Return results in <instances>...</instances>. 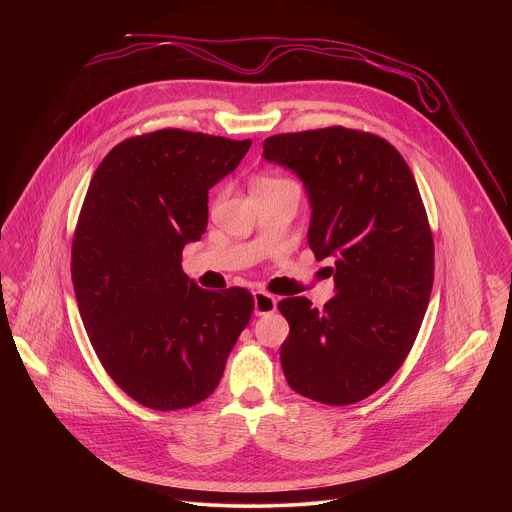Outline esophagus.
<instances>
[{
	"label": "esophagus",
	"mask_w": 512,
	"mask_h": 512,
	"mask_svg": "<svg viewBox=\"0 0 512 512\" xmlns=\"http://www.w3.org/2000/svg\"><path fill=\"white\" fill-rule=\"evenodd\" d=\"M253 302H255V314L257 316L271 314L277 308V300L271 294H267V291H261V289H257L253 294Z\"/></svg>",
	"instance_id": "34e87169"
}]
</instances>
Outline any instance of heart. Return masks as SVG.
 I'll list each match as a JSON object with an SVG mask.
<instances>
[{
    "mask_svg": "<svg viewBox=\"0 0 512 512\" xmlns=\"http://www.w3.org/2000/svg\"><path fill=\"white\" fill-rule=\"evenodd\" d=\"M281 184H291V182L285 178H277V176H263L255 182L253 188H271V186H281Z\"/></svg>",
    "mask_w": 512,
    "mask_h": 512,
    "instance_id": "b5f03b06",
    "label": "heart"
}]
</instances>
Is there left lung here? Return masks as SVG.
<instances>
[{
	"instance_id": "8db88e82",
	"label": "left lung",
	"mask_w": 512,
	"mask_h": 512,
	"mask_svg": "<svg viewBox=\"0 0 512 512\" xmlns=\"http://www.w3.org/2000/svg\"><path fill=\"white\" fill-rule=\"evenodd\" d=\"M263 156L304 180L310 249L334 259L322 312L308 298L277 304L283 375L312 401L358 403L399 371L429 304L433 237L417 182L387 139L342 125L271 135Z\"/></svg>"
}]
</instances>
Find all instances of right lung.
I'll list each match as a JSON object with an SVG mask.
<instances>
[{"mask_svg":"<svg viewBox=\"0 0 512 512\" xmlns=\"http://www.w3.org/2000/svg\"><path fill=\"white\" fill-rule=\"evenodd\" d=\"M249 148L251 139L158 129L117 143L89 184L72 285L103 369L143 407L204 401L251 320V291H208L182 271L184 245L206 231L208 190Z\"/></svg>","mask_w":512,"mask_h":512,"instance_id":"obj_1","label":"right lung"}]
</instances>
